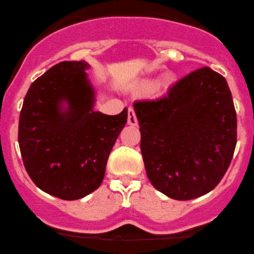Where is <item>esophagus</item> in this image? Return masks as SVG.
Instances as JSON below:
<instances>
[{
  "mask_svg": "<svg viewBox=\"0 0 254 254\" xmlns=\"http://www.w3.org/2000/svg\"><path fill=\"white\" fill-rule=\"evenodd\" d=\"M128 125H130V126H136L137 125L136 115H135L133 107H128Z\"/></svg>",
  "mask_w": 254,
  "mask_h": 254,
  "instance_id": "obj_1",
  "label": "esophagus"
}]
</instances>
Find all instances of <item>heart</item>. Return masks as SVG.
<instances>
[{
	"label": "heart",
	"instance_id": "obj_1",
	"mask_svg": "<svg viewBox=\"0 0 254 254\" xmlns=\"http://www.w3.org/2000/svg\"><path fill=\"white\" fill-rule=\"evenodd\" d=\"M170 81V77H164L163 78V80L161 81L160 83V85L161 86H163V85H167L168 83H169ZM151 88H153V84L151 83H146V84H143V90H146V91H149V90H151Z\"/></svg>",
	"mask_w": 254,
	"mask_h": 254
}]
</instances>
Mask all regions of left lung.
<instances>
[{
	"mask_svg": "<svg viewBox=\"0 0 254 254\" xmlns=\"http://www.w3.org/2000/svg\"><path fill=\"white\" fill-rule=\"evenodd\" d=\"M147 176L174 199L211 191L231 163L237 115L231 91L210 67L191 72L155 100L134 103Z\"/></svg>",
	"mask_w": 254,
	"mask_h": 254,
	"instance_id": "obj_1",
	"label": "left lung"
}]
</instances>
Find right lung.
I'll use <instances>...</instances> for the list:
<instances>
[{"label": "right lung", "instance_id": "right-lung-1", "mask_svg": "<svg viewBox=\"0 0 254 254\" xmlns=\"http://www.w3.org/2000/svg\"><path fill=\"white\" fill-rule=\"evenodd\" d=\"M86 62H62L36 79L18 124L23 163L36 186L61 199L83 198L100 187L108 156L127 123L93 111Z\"/></svg>", "mask_w": 254, "mask_h": 254}]
</instances>
